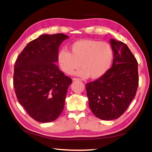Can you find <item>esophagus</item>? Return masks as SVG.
<instances>
[{
	"label": "esophagus",
	"instance_id": "34e87169",
	"mask_svg": "<svg viewBox=\"0 0 152 152\" xmlns=\"http://www.w3.org/2000/svg\"><path fill=\"white\" fill-rule=\"evenodd\" d=\"M72 80L73 81H76V80H80L79 78H73Z\"/></svg>",
	"mask_w": 152,
	"mask_h": 152
}]
</instances>
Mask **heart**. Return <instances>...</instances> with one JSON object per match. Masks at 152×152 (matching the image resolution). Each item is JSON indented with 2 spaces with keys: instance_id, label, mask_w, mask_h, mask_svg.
<instances>
[{
  "instance_id": "b5f03b06",
  "label": "heart",
  "mask_w": 152,
  "mask_h": 152,
  "mask_svg": "<svg viewBox=\"0 0 152 152\" xmlns=\"http://www.w3.org/2000/svg\"><path fill=\"white\" fill-rule=\"evenodd\" d=\"M70 51L61 48L58 53V62L64 73L70 74L82 68L76 74L82 78H101L109 70L113 59L109 43L94 39H80L70 45Z\"/></svg>"
}]
</instances>
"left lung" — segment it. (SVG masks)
Listing matches in <instances>:
<instances>
[{"mask_svg": "<svg viewBox=\"0 0 152 152\" xmlns=\"http://www.w3.org/2000/svg\"><path fill=\"white\" fill-rule=\"evenodd\" d=\"M113 50L112 67L101 78L86 84L89 107L102 120L119 118L135 96L139 78L138 64L127 45L110 39Z\"/></svg>", "mask_w": 152, "mask_h": 152, "instance_id": "8db88e82", "label": "left lung"}]
</instances>
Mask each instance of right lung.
<instances>
[{
  "mask_svg": "<svg viewBox=\"0 0 152 152\" xmlns=\"http://www.w3.org/2000/svg\"><path fill=\"white\" fill-rule=\"evenodd\" d=\"M62 33L43 34L25 46L14 66L13 86L19 103L33 119L55 121L64 109L72 79L56 65Z\"/></svg>",
  "mask_w": 152,
  "mask_h": 152,
  "instance_id": "right-lung-1",
  "label": "right lung"
}]
</instances>
